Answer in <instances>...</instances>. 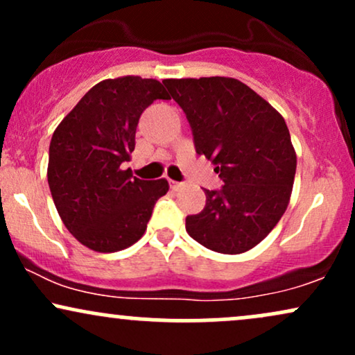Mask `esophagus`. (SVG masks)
I'll list each match as a JSON object with an SVG mask.
<instances>
[{
	"label": "esophagus",
	"instance_id": "esophagus-1",
	"mask_svg": "<svg viewBox=\"0 0 355 355\" xmlns=\"http://www.w3.org/2000/svg\"><path fill=\"white\" fill-rule=\"evenodd\" d=\"M168 183H170V189L172 190H178L182 187V183L180 182H175V180H168Z\"/></svg>",
	"mask_w": 355,
	"mask_h": 355
}]
</instances>
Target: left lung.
I'll return each instance as SVG.
<instances>
[{
  "label": "left lung",
  "mask_w": 355,
  "mask_h": 355,
  "mask_svg": "<svg viewBox=\"0 0 355 355\" xmlns=\"http://www.w3.org/2000/svg\"><path fill=\"white\" fill-rule=\"evenodd\" d=\"M185 112L195 150L223 180L205 190V209L185 229L218 254H243L270 234L291 202L297 155L284 116L245 83L227 78L164 80Z\"/></svg>",
  "instance_id": "left-lung-1"
}]
</instances>
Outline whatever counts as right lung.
I'll use <instances>...</instances> for the list:
<instances>
[{"label":"right lung","instance_id":"obj_1","mask_svg":"<svg viewBox=\"0 0 355 355\" xmlns=\"http://www.w3.org/2000/svg\"><path fill=\"white\" fill-rule=\"evenodd\" d=\"M168 100L153 78L120 76L95 85L56 126L48 185L64 227L101 254L133 245L145 234L168 182L140 180L125 162L135 150L140 115L153 100Z\"/></svg>","mask_w":355,"mask_h":355}]
</instances>
